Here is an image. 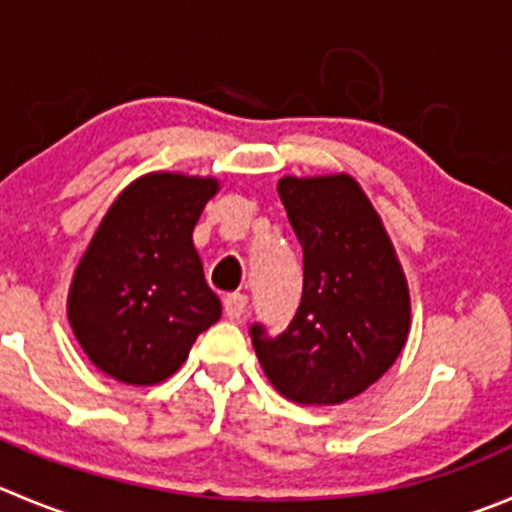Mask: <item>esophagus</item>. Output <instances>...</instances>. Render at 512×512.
Returning a JSON list of instances; mask_svg holds the SVG:
<instances>
[{
	"label": "esophagus",
	"mask_w": 512,
	"mask_h": 512,
	"mask_svg": "<svg viewBox=\"0 0 512 512\" xmlns=\"http://www.w3.org/2000/svg\"><path fill=\"white\" fill-rule=\"evenodd\" d=\"M246 306H248L246 296L228 294L226 299H223V314H226L231 321H238V319H243V314H246Z\"/></svg>",
	"instance_id": "34e87169"
}]
</instances>
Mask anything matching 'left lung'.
I'll list each match as a JSON object with an SVG mask.
<instances>
[{
  "label": "left lung",
  "mask_w": 512,
  "mask_h": 512,
  "mask_svg": "<svg viewBox=\"0 0 512 512\" xmlns=\"http://www.w3.org/2000/svg\"><path fill=\"white\" fill-rule=\"evenodd\" d=\"M279 196L304 248V294L279 337L251 326L253 349L286 399L342 405L372 387L405 347V271L352 175H286Z\"/></svg>",
  "instance_id": "8db88e82"
}]
</instances>
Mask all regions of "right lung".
I'll use <instances>...</instances> for the list:
<instances>
[{
    "mask_svg": "<svg viewBox=\"0 0 512 512\" xmlns=\"http://www.w3.org/2000/svg\"><path fill=\"white\" fill-rule=\"evenodd\" d=\"M216 193V178L148 173L105 213L67 296L72 332L100 372L138 387L163 382L221 319L193 246Z\"/></svg>",
    "mask_w": 512,
    "mask_h": 512,
    "instance_id": "add662e5",
    "label": "right lung"
}]
</instances>
